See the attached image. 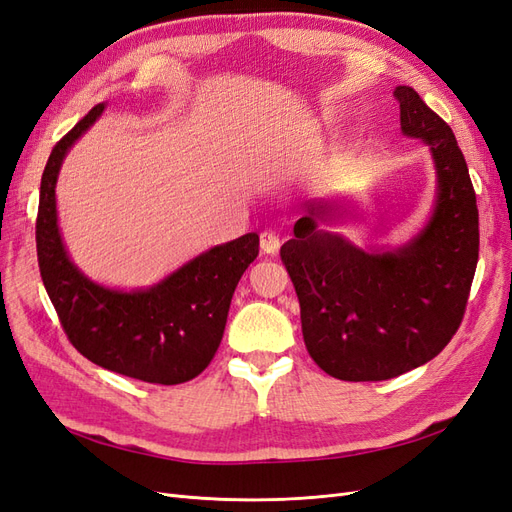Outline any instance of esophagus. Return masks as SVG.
I'll use <instances>...</instances> for the list:
<instances>
[{"instance_id": "1", "label": "esophagus", "mask_w": 512, "mask_h": 512, "mask_svg": "<svg viewBox=\"0 0 512 512\" xmlns=\"http://www.w3.org/2000/svg\"><path fill=\"white\" fill-rule=\"evenodd\" d=\"M280 237L275 235V232H269V230H265L260 235V250L265 252V254H271V256H275L277 252H280Z\"/></svg>"}]
</instances>
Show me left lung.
I'll use <instances>...</instances> for the list:
<instances>
[{"label":"left lung","mask_w":512,"mask_h":512,"mask_svg":"<svg viewBox=\"0 0 512 512\" xmlns=\"http://www.w3.org/2000/svg\"><path fill=\"white\" fill-rule=\"evenodd\" d=\"M399 126L436 168L429 218L399 247H359L335 226L346 196L305 200L282 260L301 305L307 352L329 376L376 382L438 356L459 329L478 262V209L453 130L412 87H395Z\"/></svg>","instance_id":"obj_1"}]
</instances>
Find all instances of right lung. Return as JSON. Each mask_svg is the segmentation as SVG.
Here are the masks:
<instances>
[{"mask_svg":"<svg viewBox=\"0 0 512 512\" xmlns=\"http://www.w3.org/2000/svg\"><path fill=\"white\" fill-rule=\"evenodd\" d=\"M98 104L53 147L40 181L38 265L72 346L115 374L151 384H181L203 371L218 350L232 294L258 256V235L232 239L183 262L147 288H113L74 265L61 237L57 179L74 143L94 126Z\"/></svg>","mask_w":512,"mask_h":512,"instance_id":"1","label":"right lung"}]
</instances>
